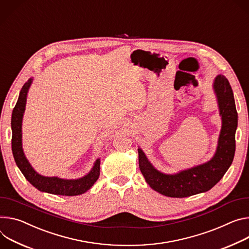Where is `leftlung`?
Segmentation results:
<instances>
[{"mask_svg":"<svg viewBox=\"0 0 249 249\" xmlns=\"http://www.w3.org/2000/svg\"><path fill=\"white\" fill-rule=\"evenodd\" d=\"M213 89L221 117V129L215 153L210 161L176 174H166L157 170L143 150L138 148L141 173L147 184L161 195L170 197H186L206 193L219 182L232 164L237 128L233 92L228 78L221 74L215 76Z\"/></svg>","mask_w":249,"mask_h":249,"instance_id":"8db88e82","label":"left lung"}]
</instances>
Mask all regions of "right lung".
I'll return each instance as SVG.
<instances>
[{
    "instance_id": "right-lung-1",
    "label": "right lung",
    "mask_w": 249,
    "mask_h": 249,
    "mask_svg": "<svg viewBox=\"0 0 249 249\" xmlns=\"http://www.w3.org/2000/svg\"><path fill=\"white\" fill-rule=\"evenodd\" d=\"M31 77L21 87L17 104L12 113V151L18 168L29 182L38 191L59 196H78L87 192L97 180L100 175V159L85 176L78 178H61L58 177H46L38 174L31 165L22 149V117L26 110L29 89L33 83Z\"/></svg>"
}]
</instances>
